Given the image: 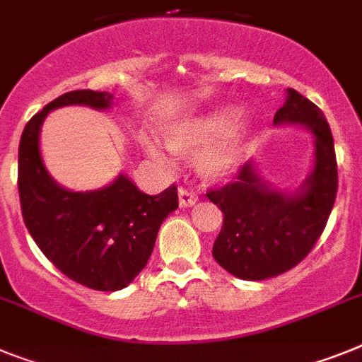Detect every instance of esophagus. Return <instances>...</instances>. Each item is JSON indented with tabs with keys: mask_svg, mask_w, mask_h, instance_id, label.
Returning <instances> with one entry per match:
<instances>
[{
	"mask_svg": "<svg viewBox=\"0 0 362 362\" xmlns=\"http://www.w3.org/2000/svg\"><path fill=\"white\" fill-rule=\"evenodd\" d=\"M199 200V197L193 193V191L186 189V187H180L178 189V202H180L182 208H189V206H193Z\"/></svg>",
	"mask_w": 362,
	"mask_h": 362,
	"instance_id": "34e87169",
	"label": "esophagus"
}]
</instances>
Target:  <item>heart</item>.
<instances>
[{"label":"heart","instance_id":"b5f03b06","mask_svg":"<svg viewBox=\"0 0 362 362\" xmlns=\"http://www.w3.org/2000/svg\"><path fill=\"white\" fill-rule=\"evenodd\" d=\"M241 108L224 106L200 115L173 129L167 134V145L176 154H191L204 148L199 156L200 173L209 180L224 178L241 165L247 153V132L241 123ZM154 153V151H153ZM154 156L163 160L162 154Z\"/></svg>","mask_w":362,"mask_h":362}]
</instances>
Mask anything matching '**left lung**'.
Instances as JSON below:
<instances>
[{"mask_svg":"<svg viewBox=\"0 0 362 362\" xmlns=\"http://www.w3.org/2000/svg\"><path fill=\"white\" fill-rule=\"evenodd\" d=\"M274 124H300L315 136V167L308 180L294 193H284L247 162L232 182L206 193L224 215L214 243L215 261L248 281L284 274L308 256L326 228L339 186L333 136L315 103L289 88Z\"/></svg>","mask_w":362,"mask_h":362,"instance_id":"8db88e82","label":"left lung"}]
</instances>
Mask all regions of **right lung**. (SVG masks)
Instances as JSON below:
<instances>
[{
	"label": "right lung",
	"instance_id": "1",
	"mask_svg": "<svg viewBox=\"0 0 362 362\" xmlns=\"http://www.w3.org/2000/svg\"><path fill=\"white\" fill-rule=\"evenodd\" d=\"M108 92L75 90L33 115L18 148V191L23 223L62 274L95 291H119L145 269L158 230L178 208L176 186L145 195L129 176L95 191H69L51 178L40 154V127L53 108H110Z\"/></svg>",
	"mask_w": 362,
	"mask_h": 362
}]
</instances>
